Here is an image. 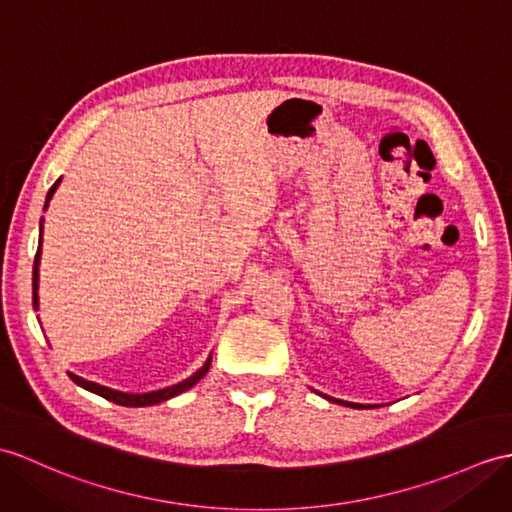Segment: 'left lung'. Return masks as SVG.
Returning <instances> with one entry per match:
<instances>
[{"label":"left lung","mask_w":512,"mask_h":512,"mask_svg":"<svg viewBox=\"0 0 512 512\" xmlns=\"http://www.w3.org/2000/svg\"><path fill=\"white\" fill-rule=\"evenodd\" d=\"M320 397H325L327 401H334V403H340V406H349V408H360V410H364V408H373V406H364V403H353V401H342V399H334V397H329V395H323V392H318Z\"/></svg>","instance_id":"8db88e82"}]
</instances>
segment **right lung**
<instances>
[{"instance_id": "add662e5", "label": "right lung", "mask_w": 512, "mask_h": 512, "mask_svg": "<svg viewBox=\"0 0 512 512\" xmlns=\"http://www.w3.org/2000/svg\"><path fill=\"white\" fill-rule=\"evenodd\" d=\"M58 185H61V178H58V181L50 187V192H47L45 207H43V209H47V205H50V200H52V196H54ZM39 231L43 233V218H41ZM39 264H41V235H39V251H37V257H34V268H32V303H34V310H39ZM209 366H211V355L207 358V362L202 364L192 377H187V379H183V382H178V384H174V386L161 388V390H152V392H122V390H113V388H109V386H100V384H95V382H89V379L78 377V375H74V373H69V377L74 379V384H78L80 388H85V390H89V392H95V395L109 399V401L117 403V406L144 408V406H154V403L168 401V399H172V397H176V395H181V392L189 390L194 384H198L202 377L207 375Z\"/></svg>"}]
</instances>
